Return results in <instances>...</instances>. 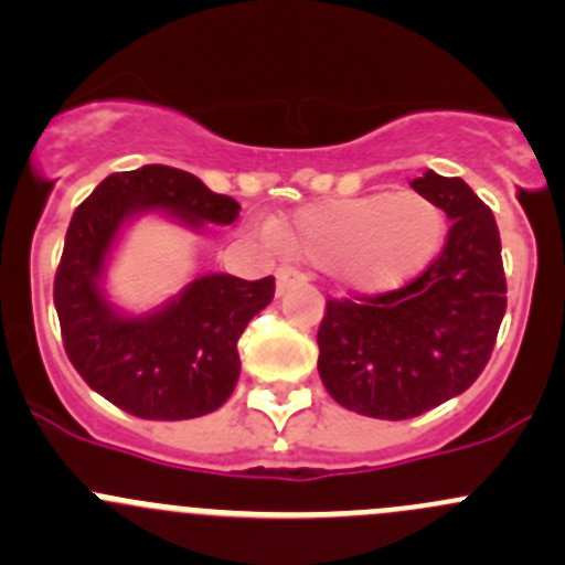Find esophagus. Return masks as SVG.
Segmentation results:
<instances>
[{
  "label": "esophagus",
  "instance_id": "obj_1",
  "mask_svg": "<svg viewBox=\"0 0 565 565\" xmlns=\"http://www.w3.org/2000/svg\"><path fill=\"white\" fill-rule=\"evenodd\" d=\"M295 281H300V273L295 270V267H289V265L278 267V270H276V292L278 295L287 292V289L292 287Z\"/></svg>",
  "mask_w": 565,
  "mask_h": 565
}]
</instances>
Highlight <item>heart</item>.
Returning a JSON list of instances; mask_svg holds the SVG:
<instances>
[{
	"label": "heart",
	"instance_id": "b5f03b06",
	"mask_svg": "<svg viewBox=\"0 0 565 565\" xmlns=\"http://www.w3.org/2000/svg\"><path fill=\"white\" fill-rule=\"evenodd\" d=\"M278 241L358 292H388L418 276L446 237V215L418 191H380L300 210Z\"/></svg>",
	"mask_w": 565,
	"mask_h": 565
}]
</instances>
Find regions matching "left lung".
Returning a JSON list of instances; mask_svg holds the SVG:
<instances>
[{
	"label": "left lung",
	"mask_w": 565,
	"mask_h": 565,
	"mask_svg": "<svg viewBox=\"0 0 565 565\" xmlns=\"http://www.w3.org/2000/svg\"><path fill=\"white\" fill-rule=\"evenodd\" d=\"M409 185L451 218L446 246L404 287L330 298L317 333V369L330 396L383 420L415 418L470 388L505 315L492 210L461 177L426 172Z\"/></svg>",
	"instance_id": "8db88e82"
}]
</instances>
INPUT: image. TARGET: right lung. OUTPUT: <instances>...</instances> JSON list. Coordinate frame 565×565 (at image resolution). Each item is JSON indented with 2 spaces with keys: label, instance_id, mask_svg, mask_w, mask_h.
<instances>
[{
  "label": "right lung",
  "instance_id": "1",
  "mask_svg": "<svg viewBox=\"0 0 565 565\" xmlns=\"http://www.w3.org/2000/svg\"><path fill=\"white\" fill-rule=\"evenodd\" d=\"M141 210H167L202 226L232 224L241 204L161 163L108 174L67 226L54 278L62 344L84 383L125 413L147 420L199 418L235 391L237 339L273 300L276 278L243 281L213 273L188 284L156 315H117L98 278L119 226Z\"/></svg>",
  "mask_w": 565,
  "mask_h": 565
}]
</instances>
